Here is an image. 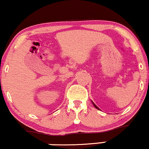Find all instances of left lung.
<instances>
[{
	"instance_id": "left-lung-1",
	"label": "left lung",
	"mask_w": 149,
	"mask_h": 149,
	"mask_svg": "<svg viewBox=\"0 0 149 149\" xmlns=\"http://www.w3.org/2000/svg\"><path fill=\"white\" fill-rule=\"evenodd\" d=\"M93 105H94V107H95L96 108V109H99V108H98V107H97V106H96V105H95V104H94V103H93Z\"/></svg>"
}]
</instances>
